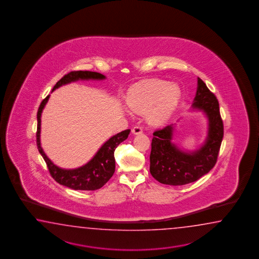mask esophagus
Instances as JSON below:
<instances>
[{
  "label": "esophagus",
  "instance_id": "1",
  "mask_svg": "<svg viewBox=\"0 0 259 259\" xmlns=\"http://www.w3.org/2000/svg\"><path fill=\"white\" fill-rule=\"evenodd\" d=\"M132 132L135 135L141 134V133H143V127H141V126H135V127L132 128Z\"/></svg>",
  "mask_w": 259,
  "mask_h": 259
}]
</instances>
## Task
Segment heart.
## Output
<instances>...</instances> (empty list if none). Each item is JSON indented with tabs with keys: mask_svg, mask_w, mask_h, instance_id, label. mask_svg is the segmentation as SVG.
Segmentation results:
<instances>
[{
	"mask_svg": "<svg viewBox=\"0 0 259 259\" xmlns=\"http://www.w3.org/2000/svg\"><path fill=\"white\" fill-rule=\"evenodd\" d=\"M181 90L176 84L160 79H150L133 85L127 95V105L133 112L142 114L148 110L147 118L152 125L165 123L176 107Z\"/></svg>",
	"mask_w": 259,
	"mask_h": 259,
	"instance_id": "obj_1",
	"label": "heart"
}]
</instances>
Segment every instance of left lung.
<instances>
[{
  "label": "left lung",
  "mask_w": 259,
  "mask_h": 259,
  "mask_svg": "<svg viewBox=\"0 0 259 259\" xmlns=\"http://www.w3.org/2000/svg\"><path fill=\"white\" fill-rule=\"evenodd\" d=\"M193 108L204 111L208 118V134L204 144L193 152H184L172 143L173 127L154 132L150 154V172L154 179L167 185H184L196 182L215 165L224 134L220 104L215 94L198 77Z\"/></svg>",
  "instance_id": "obj_1"
}]
</instances>
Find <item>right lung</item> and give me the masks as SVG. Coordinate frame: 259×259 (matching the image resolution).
Returning a JSON list of instances; mask_svg holds the SVG:
<instances>
[{
  "label": "right lung",
  "instance_id": "obj_1",
  "mask_svg": "<svg viewBox=\"0 0 259 259\" xmlns=\"http://www.w3.org/2000/svg\"><path fill=\"white\" fill-rule=\"evenodd\" d=\"M104 75L93 71H71L65 75L56 83L53 91L59 88L62 85H66L67 83L77 81L78 79H104ZM48 95L39 105L38 113H37V146L39 154L44 157L46 165L48 166L51 176L55 179L56 182L66 187L70 188L73 190L80 191H94L103 187L106 182H108L115 173L116 162L114 152L119 143L124 142L127 139L131 130H126L124 132H119L113 137H111L107 142H105L103 146L98 150V152L92 159L89 161L86 165L75 169H63L55 165L51 160L47 157L44 150L40 146V116L41 112L49 100Z\"/></svg>",
  "mask_w": 259,
  "mask_h": 259
}]
</instances>
